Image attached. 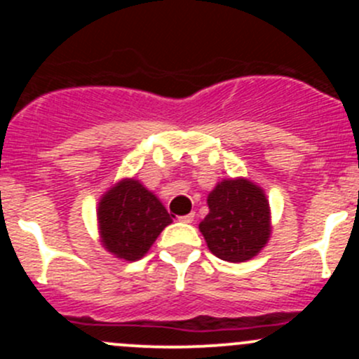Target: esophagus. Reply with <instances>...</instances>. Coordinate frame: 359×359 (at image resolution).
Wrapping results in <instances>:
<instances>
[{"label":"esophagus","instance_id":"esophagus-1","mask_svg":"<svg viewBox=\"0 0 359 359\" xmlns=\"http://www.w3.org/2000/svg\"><path fill=\"white\" fill-rule=\"evenodd\" d=\"M179 220H180V222H184V224H191L194 220V213H187V215L179 217Z\"/></svg>","mask_w":359,"mask_h":359}]
</instances>
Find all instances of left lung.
Listing matches in <instances>:
<instances>
[{"mask_svg": "<svg viewBox=\"0 0 359 359\" xmlns=\"http://www.w3.org/2000/svg\"><path fill=\"white\" fill-rule=\"evenodd\" d=\"M200 231L210 252L227 262H245L266 247L271 210L266 194L248 179L222 180L208 194Z\"/></svg>", "mask_w": 359, "mask_h": 359, "instance_id": "8db88e82", "label": "left lung"}]
</instances>
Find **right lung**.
<instances>
[{
	"label": "right lung",
	"mask_w": 359,
	"mask_h": 359,
	"mask_svg": "<svg viewBox=\"0 0 359 359\" xmlns=\"http://www.w3.org/2000/svg\"><path fill=\"white\" fill-rule=\"evenodd\" d=\"M104 248L123 260H139L163 229L172 224L156 194L135 179H123L99 201L97 210Z\"/></svg>",
	"instance_id": "1"
}]
</instances>
